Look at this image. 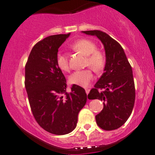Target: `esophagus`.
I'll return each instance as SVG.
<instances>
[{
  "label": "esophagus",
  "instance_id": "obj_1",
  "mask_svg": "<svg viewBox=\"0 0 155 155\" xmlns=\"http://www.w3.org/2000/svg\"><path fill=\"white\" fill-rule=\"evenodd\" d=\"M85 92H86V94H89V92H90V89H88V88H85Z\"/></svg>",
  "mask_w": 155,
  "mask_h": 155
}]
</instances>
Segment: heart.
Instances as JSON below:
<instances>
[{
  "mask_svg": "<svg viewBox=\"0 0 155 155\" xmlns=\"http://www.w3.org/2000/svg\"><path fill=\"white\" fill-rule=\"evenodd\" d=\"M71 48L73 50L82 53L86 56L85 65L90 66L95 72L102 71L106 64V58L102 52L97 50L94 42L88 39H80L73 44ZM56 64L61 71L68 72L70 71L68 57L66 54L58 53L56 56ZM94 79L91 69H84L73 73L69 76V82L76 85L87 87Z\"/></svg>",
  "mask_w": 155,
  "mask_h": 155,
  "instance_id": "1",
  "label": "heart"
}]
</instances>
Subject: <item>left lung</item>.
<instances>
[{
	"instance_id": "8db88e82",
	"label": "left lung",
	"mask_w": 155,
	"mask_h": 155,
	"mask_svg": "<svg viewBox=\"0 0 155 155\" xmlns=\"http://www.w3.org/2000/svg\"><path fill=\"white\" fill-rule=\"evenodd\" d=\"M95 35L102 41L106 64L103 74L91 89L89 99L103 100V109L96 116L97 125L106 131L121 127L131 115L135 101V87L132 68L121 45L100 30L82 31ZM99 89L104 91H99Z\"/></svg>"
}]
</instances>
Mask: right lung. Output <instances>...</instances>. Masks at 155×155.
<instances>
[{
    "instance_id": "obj_1",
    "label": "right lung",
    "mask_w": 155,
    "mask_h": 155,
    "mask_svg": "<svg viewBox=\"0 0 155 155\" xmlns=\"http://www.w3.org/2000/svg\"><path fill=\"white\" fill-rule=\"evenodd\" d=\"M71 33L50 35L31 50L25 66V87L32 114L48 132L64 135L76 127L78 114L87 102L84 88L73 84L66 91L64 74L56 64L58 48Z\"/></svg>"
}]
</instances>
